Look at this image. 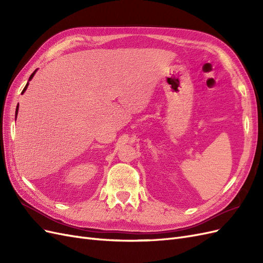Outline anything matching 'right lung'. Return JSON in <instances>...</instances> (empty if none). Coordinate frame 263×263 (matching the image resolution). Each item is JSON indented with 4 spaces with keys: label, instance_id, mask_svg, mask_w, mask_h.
I'll use <instances>...</instances> for the list:
<instances>
[{
    "label": "right lung",
    "instance_id": "right-lung-1",
    "mask_svg": "<svg viewBox=\"0 0 263 263\" xmlns=\"http://www.w3.org/2000/svg\"><path fill=\"white\" fill-rule=\"evenodd\" d=\"M35 72H36V71H34V72L33 73H31L30 74V77H29V81L31 80V79H33V77H34V74H35ZM27 86H28V82H27V84L25 85V87H24V90L22 91V94L24 93V92H25L26 91V89H27ZM17 110H18V104H17V107H16V112H15V117H16L17 116Z\"/></svg>",
    "mask_w": 263,
    "mask_h": 263
}]
</instances>
